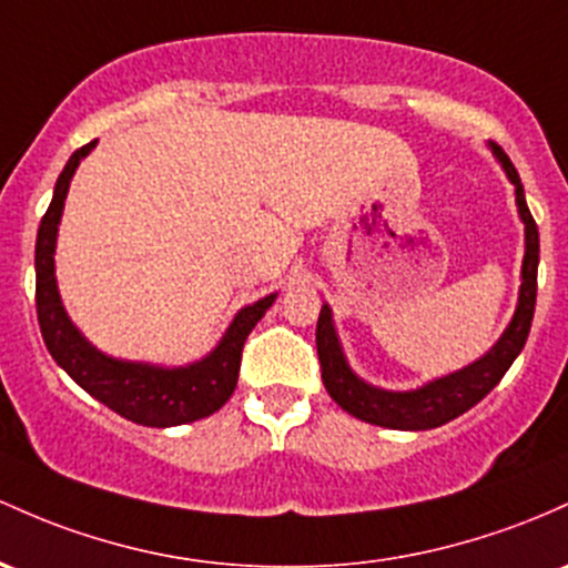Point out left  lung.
Returning <instances> with one entry per match:
<instances>
[{"mask_svg":"<svg viewBox=\"0 0 568 568\" xmlns=\"http://www.w3.org/2000/svg\"><path fill=\"white\" fill-rule=\"evenodd\" d=\"M494 148L496 159L501 161L507 178L515 183V199H517V213H520L523 223H526V258H523V285L520 298H517V310L509 328L504 332L501 339L490 347L488 355L475 361L466 369L447 375L434 383L423 385L417 390H407V394H390V390H379L358 379L347 366L345 355L339 351V339L334 334L332 310L323 304L321 317H317V361H321V377L326 385L328 396L339 404L345 413L366 423L385 428H402V432H426V428H436L442 423L453 420V417L464 415L466 409L475 407L483 402L490 390L496 388L498 379L507 375L513 366L517 353L526 345L528 332H531L534 307H537V266H539V232L537 221H534L531 210L526 204V193H523L520 174L509 161V155L501 148Z\"/></svg>","mask_w":568,"mask_h":568,"instance_id":"8db88e82","label":"left lung"}]
</instances>
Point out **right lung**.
I'll list each match as a JSON object with an SVG mask.
<instances>
[{"label":"right lung","mask_w":568,"mask_h":568,"mask_svg":"<svg viewBox=\"0 0 568 568\" xmlns=\"http://www.w3.org/2000/svg\"><path fill=\"white\" fill-rule=\"evenodd\" d=\"M93 145H97V140L78 148L70 155L64 172L55 180L53 202L48 213L42 215L40 232H37V321H40L42 339H45L55 364L80 388L89 390L93 398L108 404L112 413L123 415L126 420L140 423V426L166 428L213 415L234 394L236 377H240L242 347H245L247 334L253 332L255 323L272 307L274 294L242 310L229 326L221 345L204 361L183 366V369H159V366L118 361L91 347L83 339V334L72 326L64 307H61L53 274V251L70 180L78 170L80 159L89 155Z\"/></svg>","instance_id":"obj_1"}]
</instances>
